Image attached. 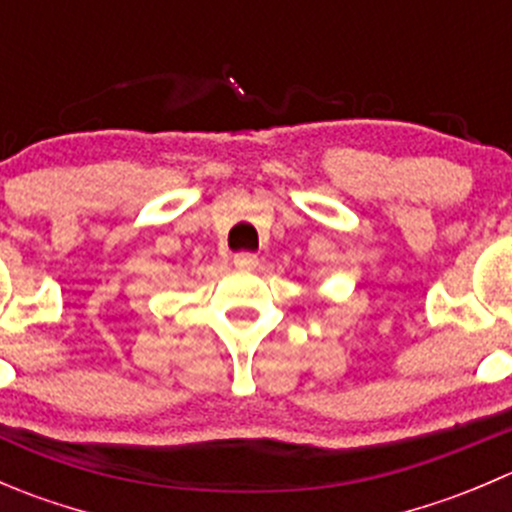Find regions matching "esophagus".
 <instances>
[{"label":"esophagus","instance_id":"esophagus-1","mask_svg":"<svg viewBox=\"0 0 512 512\" xmlns=\"http://www.w3.org/2000/svg\"><path fill=\"white\" fill-rule=\"evenodd\" d=\"M235 265L237 267H255L257 265V255L255 252H235Z\"/></svg>","mask_w":512,"mask_h":512}]
</instances>
